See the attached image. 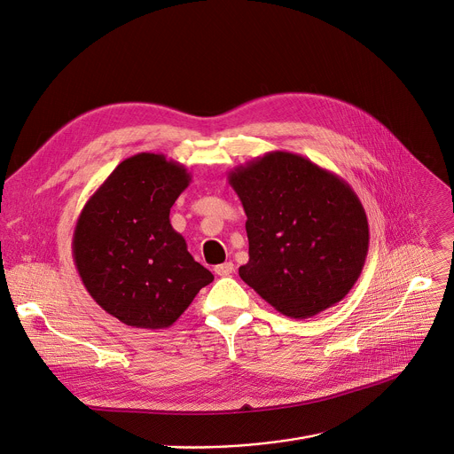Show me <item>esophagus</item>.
Segmentation results:
<instances>
[{
  "label": "esophagus",
  "mask_w": 454,
  "mask_h": 454,
  "mask_svg": "<svg viewBox=\"0 0 454 454\" xmlns=\"http://www.w3.org/2000/svg\"><path fill=\"white\" fill-rule=\"evenodd\" d=\"M233 270H235L233 262H224V264L215 266V273H217L219 277H230V275L233 273Z\"/></svg>",
  "instance_id": "34e87169"
}]
</instances>
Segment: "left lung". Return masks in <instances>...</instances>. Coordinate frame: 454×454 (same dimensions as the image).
Instances as JSON below:
<instances>
[{
  "mask_svg": "<svg viewBox=\"0 0 454 454\" xmlns=\"http://www.w3.org/2000/svg\"><path fill=\"white\" fill-rule=\"evenodd\" d=\"M250 242L240 278L278 313L311 318L340 302L369 248L364 206L353 188L309 159L268 152L228 174Z\"/></svg>",
  "mask_w": 454,
  "mask_h": 454,
  "instance_id": "obj_1",
  "label": "left lung"
}]
</instances>
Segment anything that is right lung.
Returning a JSON list of instances; mask_svg holds the SVG:
<instances>
[{
	"label": "right lung",
	"mask_w": 454,
	"mask_h": 454,
	"mask_svg": "<svg viewBox=\"0 0 454 454\" xmlns=\"http://www.w3.org/2000/svg\"><path fill=\"white\" fill-rule=\"evenodd\" d=\"M190 181L183 164L141 152L119 162L79 214L72 239L77 273L122 324L170 327L214 280L170 224V208Z\"/></svg>",
	"instance_id": "add662e5"
}]
</instances>
